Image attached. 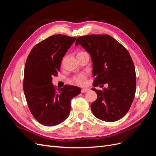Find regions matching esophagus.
<instances>
[{
  "label": "esophagus",
  "instance_id": "obj_1",
  "mask_svg": "<svg viewBox=\"0 0 156 156\" xmlns=\"http://www.w3.org/2000/svg\"><path fill=\"white\" fill-rule=\"evenodd\" d=\"M88 90H89L88 88H82L81 89V92L84 93V92H87Z\"/></svg>",
  "mask_w": 156,
  "mask_h": 156
}]
</instances>
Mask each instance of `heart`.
Returning <instances> with one entry per match:
<instances>
[{"label": "heart", "mask_w": 156, "mask_h": 156, "mask_svg": "<svg viewBox=\"0 0 156 156\" xmlns=\"http://www.w3.org/2000/svg\"><path fill=\"white\" fill-rule=\"evenodd\" d=\"M86 52L84 51H79V53H77V55H80L81 54H83ZM87 74L86 73H79L75 76L73 77L71 79V81L72 83L78 84V85H81V86H83L84 84H86L87 83Z\"/></svg>", "instance_id": "b5f03b06"}]
</instances>
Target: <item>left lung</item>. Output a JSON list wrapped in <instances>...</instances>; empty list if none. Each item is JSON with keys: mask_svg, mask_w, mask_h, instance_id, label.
Segmentation results:
<instances>
[{"mask_svg": "<svg viewBox=\"0 0 156 156\" xmlns=\"http://www.w3.org/2000/svg\"><path fill=\"white\" fill-rule=\"evenodd\" d=\"M79 44L91 56L93 86L108 85L103 90L92 88L98 95L90 105L92 113L105 122L120 120L128 112L136 90L135 66L128 51L108 34L80 36L75 42Z\"/></svg>", "mask_w": 156, "mask_h": 156, "instance_id": "obj_1", "label": "left lung"}]
</instances>
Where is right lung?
<instances>
[{
	"mask_svg": "<svg viewBox=\"0 0 156 156\" xmlns=\"http://www.w3.org/2000/svg\"><path fill=\"white\" fill-rule=\"evenodd\" d=\"M76 37L55 34L40 41L28 56L23 79V90L28 107L42 125H57L68 118L71 100L81 88L66 84L56 89L51 83L57 76L62 58Z\"/></svg>",
	"mask_w": 156,
	"mask_h": 156,
	"instance_id": "add662e5",
	"label": "right lung"
}]
</instances>
